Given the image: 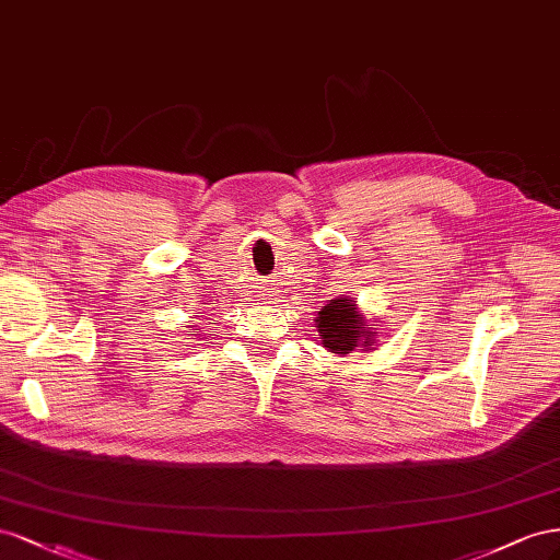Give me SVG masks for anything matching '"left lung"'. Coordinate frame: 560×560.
<instances>
[{
    "label": "left lung",
    "mask_w": 560,
    "mask_h": 560,
    "mask_svg": "<svg viewBox=\"0 0 560 560\" xmlns=\"http://www.w3.org/2000/svg\"><path fill=\"white\" fill-rule=\"evenodd\" d=\"M357 300L338 298L330 300L328 305L318 312L316 328L322 335V345L328 347L332 354H349L354 347L373 345V330L369 322L357 312Z\"/></svg>",
    "instance_id": "left-lung-1"
}]
</instances>
